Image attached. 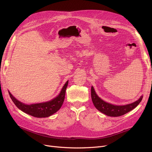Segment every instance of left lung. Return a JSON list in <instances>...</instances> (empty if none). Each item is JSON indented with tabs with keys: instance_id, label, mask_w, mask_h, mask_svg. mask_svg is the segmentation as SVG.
<instances>
[{
	"instance_id": "1",
	"label": "left lung",
	"mask_w": 152,
	"mask_h": 152,
	"mask_svg": "<svg viewBox=\"0 0 152 152\" xmlns=\"http://www.w3.org/2000/svg\"><path fill=\"white\" fill-rule=\"evenodd\" d=\"M91 98L95 107L100 112L109 116L116 117L122 116L135 108L141 102L143 96L142 95L137 101L130 103V104L125 105H114L102 100L95 93L93 86H92Z\"/></svg>"
}]
</instances>
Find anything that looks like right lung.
<instances>
[{"label": "right lung", "instance_id": "right-lung-1", "mask_svg": "<svg viewBox=\"0 0 152 152\" xmlns=\"http://www.w3.org/2000/svg\"><path fill=\"white\" fill-rule=\"evenodd\" d=\"M68 84V81L63 86L60 93L57 97L49 102L35 103V104H25L15 99L9 91V94L15 105L23 112L36 118H46L54 114L61 108L65 100V92Z\"/></svg>", "mask_w": 152, "mask_h": 152}]
</instances>
